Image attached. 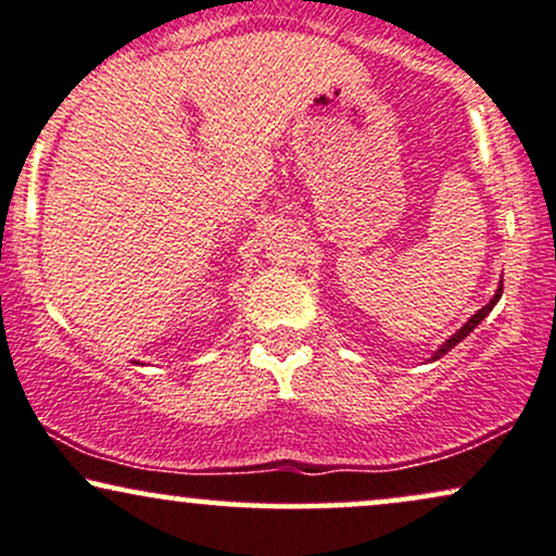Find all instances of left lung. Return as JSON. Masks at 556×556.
I'll return each mask as SVG.
<instances>
[{"instance_id": "8db88e82", "label": "left lung", "mask_w": 556, "mask_h": 556, "mask_svg": "<svg viewBox=\"0 0 556 556\" xmlns=\"http://www.w3.org/2000/svg\"><path fill=\"white\" fill-rule=\"evenodd\" d=\"M501 294H503V279H501V285H497V290H495V294H493V300H490V302H488V305H484V307H480V311H477V313L472 315V318H469V320L465 323V326H462L459 330H456V333H452V336H448V339H446L444 343H441V346H439V349H435V351H433L431 362H435V359H441V356H444V354H446V351H452V349L456 346V343H459V341H465V339H467V336H469V333H472V330H475L477 326H480V323H482L484 318H488V315H490V311H493V307L497 305V300H501Z\"/></svg>"}]
</instances>
